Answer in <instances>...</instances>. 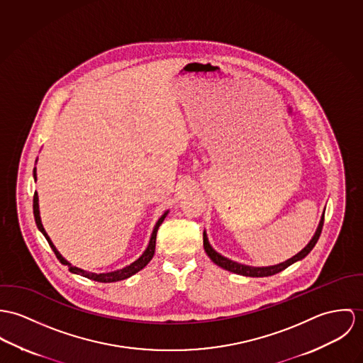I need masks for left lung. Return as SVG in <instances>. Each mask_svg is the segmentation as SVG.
Returning a JSON list of instances; mask_svg holds the SVG:
<instances>
[{
	"label": "left lung",
	"instance_id": "8db88e82",
	"mask_svg": "<svg viewBox=\"0 0 363 363\" xmlns=\"http://www.w3.org/2000/svg\"><path fill=\"white\" fill-rule=\"evenodd\" d=\"M323 223H324V214L322 216V220L319 223V227L313 235V238L311 240V242L299 252L296 253L294 257L282 262L280 264H274V266H267V267H252V266H246V264H241V263H237V262H233L224 256H221L218 252H216L210 242L207 240V235H206V231L203 233V246H204V250L207 253V256L220 267H223L224 270H228L231 273H235V274H241V276H246V277H269V276H273V274H277L282 270H285L288 266L294 264L295 262L298 260H302L316 245V242L319 240L320 234H322Z\"/></svg>",
	"mask_w": 363,
	"mask_h": 363
}]
</instances>
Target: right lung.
<instances>
[{
  "label": "right lung",
  "instance_id": "right-lung-1",
  "mask_svg": "<svg viewBox=\"0 0 363 363\" xmlns=\"http://www.w3.org/2000/svg\"><path fill=\"white\" fill-rule=\"evenodd\" d=\"M33 177H35V179L38 178V177H36V168L33 169ZM33 214H35V220H36V225H38V228L40 230L41 234L45 237V240L48 242V245L51 246L52 252L55 253L57 259H58L62 264L68 266V269H69V272H71V273H74V274H79V276H83V277H86V279H89V280H93V281L116 282L121 281V280H125V279H129L130 276L136 274L138 272H140V270H142V269H143V267H145V266L152 260V257L155 256V249H156V237H157V230H159V227L162 225V223L164 221L165 216L168 214V210L162 214V217L159 218V221L156 223V225H155V228H153V233H152V237H150V241H149V245H147L146 250L142 253V256H140L138 260H135L133 263H130L129 266H126V267H123V269H120V270H116V272H110V273H90V272L82 270V269L77 267V266H72L68 260H65V259L61 256V253L57 250V247L54 246V243L51 242L50 237L47 235L45 230H44V227H43V224H41L40 210H39V196H38V192H35V196H33Z\"/></svg>",
  "mask_w": 363,
  "mask_h": 363
}]
</instances>
